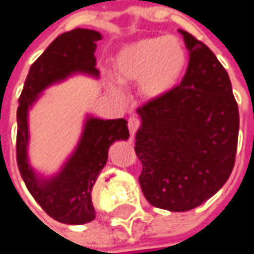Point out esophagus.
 I'll list each match as a JSON object with an SVG mask.
<instances>
[{"mask_svg": "<svg viewBox=\"0 0 254 254\" xmlns=\"http://www.w3.org/2000/svg\"><path fill=\"white\" fill-rule=\"evenodd\" d=\"M139 125H141V122H139L138 118H135V116H130V118H129V121H127V127H129V132H130L132 136H133L135 132L138 130Z\"/></svg>", "mask_w": 254, "mask_h": 254, "instance_id": "obj_1", "label": "esophagus"}]
</instances>
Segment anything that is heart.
<instances>
[{"label":"heart","mask_w":254,"mask_h":254,"mask_svg":"<svg viewBox=\"0 0 254 254\" xmlns=\"http://www.w3.org/2000/svg\"><path fill=\"white\" fill-rule=\"evenodd\" d=\"M187 66V50L177 37H149L129 43L116 53L113 73L122 83L139 82V92L146 99L170 93L180 83ZM115 96H122L113 82L108 83Z\"/></svg>","instance_id":"1"}]
</instances>
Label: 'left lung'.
I'll return each mask as SVG.
<instances>
[{
    "label": "left lung",
    "mask_w": 254,
    "mask_h": 254,
    "mask_svg": "<svg viewBox=\"0 0 254 254\" xmlns=\"http://www.w3.org/2000/svg\"><path fill=\"white\" fill-rule=\"evenodd\" d=\"M188 50L183 82L138 108L135 152L145 198L168 211H188L229 180L237 151L239 108L214 53L180 30Z\"/></svg>",
    "instance_id": "left-lung-1"
}]
</instances>
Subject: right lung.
<instances>
[{
	"label": "right lung",
	"instance_id": "obj_1",
	"mask_svg": "<svg viewBox=\"0 0 254 254\" xmlns=\"http://www.w3.org/2000/svg\"><path fill=\"white\" fill-rule=\"evenodd\" d=\"M95 30L74 28L56 38L30 67L17 109V164L30 194L54 220L64 224H84L95 218L92 188L106 165L109 146L129 138L125 119L103 121L87 116L80 141L56 175L44 178L28 162V109L40 93L68 76L83 73L97 77V41Z\"/></svg>",
	"mask_w": 254,
	"mask_h": 254
}]
</instances>
